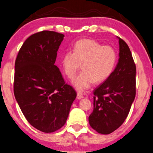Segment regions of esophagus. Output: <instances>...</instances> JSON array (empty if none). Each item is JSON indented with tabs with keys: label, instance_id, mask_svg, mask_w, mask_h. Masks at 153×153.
<instances>
[{
	"label": "esophagus",
	"instance_id": "34e87169",
	"mask_svg": "<svg viewBox=\"0 0 153 153\" xmlns=\"http://www.w3.org/2000/svg\"><path fill=\"white\" fill-rule=\"evenodd\" d=\"M83 97H84V96L82 94H80V93H77V94H76L77 100H81V99H82Z\"/></svg>",
	"mask_w": 153,
	"mask_h": 153
}]
</instances>
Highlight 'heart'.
Segmentation results:
<instances>
[{
  "label": "heart",
  "mask_w": 153,
  "mask_h": 153,
  "mask_svg": "<svg viewBox=\"0 0 153 153\" xmlns=\"http://www.w3.org/2000/svg\"><path fill=\"white\" fill-rule=\"evenodd\" d=\"M117 55L109 46H103L91 39H82L74 44L73 52L62 56V66L68 78L72 79L79 69L82 71L72 81L79 91L89 89L93 82L100 83L112 74L116 66Z\"/></svg>",
  "instance_id": "obj_1"
}]
</instances>
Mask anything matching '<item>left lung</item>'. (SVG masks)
<instances>
[{"label": "left lung", "instance_id": "1", "mask_svg": "<svg viewBox=\"0 0 153 153\" xmlns=\"http://www.w3.org/2000/svg\"><path fill=\"white\" fill-rule=\"evenodd\" d=\"M119 39V59L112 74L94 91V109L89 117L90 126L108 134L123 125L136 94V66L130 48Z\"/></svg>", "mask_w": 153, "mask_h": 153}]
</instances>
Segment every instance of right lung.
Listing matches in <instances>:
<instances>
[{
	"mask_svg": "<svg viewBox=\"0 0 153 153\" xmlns=\"http://www.w3.org/2000/svg\"><path fill=\"white\" fill-rule=\"evenodd\" d=\"M64 35L43 30L25 41L15 62L14 95L27 121L43 132L62 127L76 97L55 65Z\"/></svg>",
	"mask_w": 153,
	"mask_h": 153,
	"instance_id": "obj_1",
	"label": "right lung"
}]
</instances>
